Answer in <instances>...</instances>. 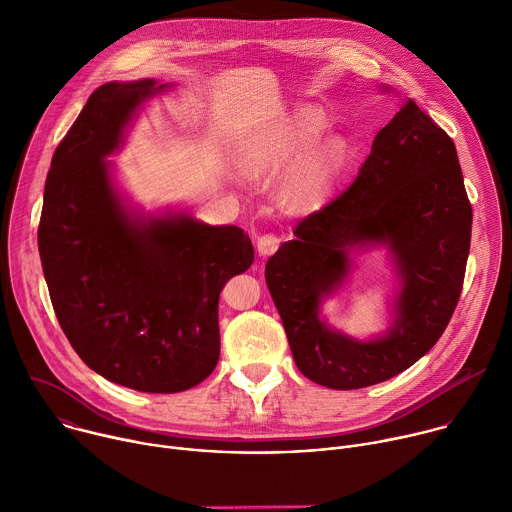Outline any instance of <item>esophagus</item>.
<instances>
[{
  "label": "esophagus",
  "mask_w": 512,
  "mask_h": 512,
  "mask_svg": "<svg viewBox=\"0 0 512 512\" xmlns=\"http://www.w3.org/2000/svg\"><path fill=\"white\" fill-rule=\"evenodd\" d=\"M281 245V239L273 233H267V235H261L259 241H257V251L259 255H271L277 251V247Z\"/></svg>",
  "instance_id": "1"
}]
</instances>
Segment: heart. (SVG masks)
Listing matches in <instances>:
<instances>
[{
	"mask_svg": "<svg viewBox=\"0 0 512 512\" xmlns=\"http://www.w3.org/2000/svg\"><path fill=\"white\" fill-rule=\"evenodd\" d=\"M322 125V115L312 107H300L281 115L249 143L245 156L247 166L251 170H277L287 166L312 145ZM344 162L346 143L342 139L330 137L316 143L287 174L281 188L283 204L289 210H308L316 206L330 190Z\"/></svg>",
	"mask_w": 512,
	"mask_h": 512,
	"instance_id": "1",
	"label": "heart"
}]
</instances>
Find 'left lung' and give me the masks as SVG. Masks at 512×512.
<instances>
[{"label": "left lung", "instance_id": "1", "mask_svg": "<svg viewBox=\"0 0 512 512\" xmlns=\"http://www.w3.org/2000/svg\"><path fill=\"white\" fill-rule=\"evenodd\" d=\"M294 235L267 261L265 281L302 375L350 391L403 373L440 340L464 285L472 206L452 137L407 101L356 180ZM369 242L390 245L404 289L392 332L358 343L330 331L317 308L343 278L347 251Z\"/></svg>", "mask_w": 512, "mask_h": 512}]
</instances>
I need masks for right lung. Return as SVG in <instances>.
<instances>
[{"mask_svg":"<svg viewBox=\"0 0 512 512\" xmlns=\"http://www.w3.org/2000/svg\"><path fill=\"white\" fill-rule=\"evenodd\" d=\"M156 81L107 83L58 143L44 184L38 249L54 314L101 377L143 393H178L216 367L218 296L253 263L239 227L192 216L135 223L107 162Z\"/></svg>","mask_w":512,"mask_h":512,"instance_id":"right-lung-1","label":"right lung"}]
</instances>
